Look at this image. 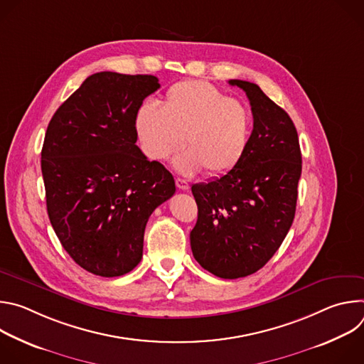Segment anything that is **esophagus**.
I'll return each instance as SVG.
<instances>
[{
    "mask_svg": "<svg viewBox=\"0 0 364 364\" xmlns=\"http://www.w3.org/2000/svg\"><path fill=\"white\" fill-rule=\"evenodd\" d=\"M176 186H177L178 190H183V191H184V190H188V187H190L188 181L184 180V178H180V177L176 178Z\"/></svg>",
    "mask_w": 364,
    "mask_h": 364,
    "instance_id": "esophagus-1",
    "label": "esophagus"
}]
</instances>
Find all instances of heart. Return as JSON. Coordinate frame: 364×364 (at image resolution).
Masks as SVG:
<instances>
[{"instance_id":"b5f03b06","label":"heart","mask_w":364,"mask_h":364,"mask_svg":"<svg viewBox=\"0 0 364 364\" xmlns=\"http://www.w3.org/2000/svg\"><path fill=\"white\" fill-rule=\"evenodd\" d=\"M252 129L253 117L245 103L204 80L178 82L161 105L144 100L134 115L135 135L149 160H168L186 136L188 149L174 163L184 174L203 168L213 177L228 174L243 159Z\"/></svg>"}]
</instances>
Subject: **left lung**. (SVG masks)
Segmentation results:
<instances>
[{
	"label": "left lung",
	"mask_w": 364,
	"mask_h": 364,
	"mask_svg": "<svg viewBox=\"0 0 364 364\" xmlns=\"http://www.w3.org/2000/svg\"><path fill=\"white\" fill-rule=\"evenodd\" d=\"M229 83L250 102L252 138L233 170L191 187L198 215L190 245L205 271L236 279L261 269L284 242L295 216L302 159L289 115L257 85Z\"/></svg>",
	"instance_id": "left-lung-1"
}]
</instances>
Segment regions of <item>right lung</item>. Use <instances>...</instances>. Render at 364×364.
Segmentation results:
<instances>
[{"label": "right lung", "instance_id": "right-lung-1", "mask_svg": "<svg viewBox=\"0 0 364 364\" xmlns=\"http://www.w3.org/2000/svg\"><path fill=\"white\" fill-rule=\"evenodd\" d=\"M160 87L151 75L89 76L51 118L41 149L47 213L62 246L112 278L141 261L151 213L176 193L171 173L136 145L134 115Z\"/></svg>", "mask_w": 364, "mask_h": 364}]
</instances>
